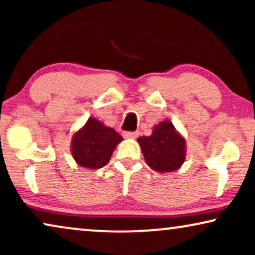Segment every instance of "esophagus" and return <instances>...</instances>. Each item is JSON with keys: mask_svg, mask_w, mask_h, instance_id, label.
<instances>
[{"mask_svg": "<svg viewBox=\"0 0 255 255\" xmlns=\"http://www.w3.org/2000/svg\"><path fill=\"white\" fill-rule=\"evenodd\" d=\"M138 134H139V132H137V131H134V132H124V133H123L124 138H128V139H135V138L138 137Z\"/></svg>", "mask_w": 255, "mask_h": 255, "instance_id": "34e87169", "label": "esophagus"}]
</instances>
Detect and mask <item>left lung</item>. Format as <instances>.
<instances>
[{"mask_svg": "<svg viewBox=\"0 0 255 255\" xmlns=\"http://www.w3.org/2000/svg\"><path fill=\"white\" fill-rule=\"evenodd\" d=\"M137 141L146 163L161 174L177 170L186 160V139L168 120L160 122L151 135H142Z\"/></svg>", "mask_w": 255, "mask_h": 255, "instance_id": "obj_1", "label": "left lung"}]
</instances>
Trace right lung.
Instances as JSON below:
<instances>
[{
  "label": "right lung",
  "mask_w": 255,
  "mask_h": 255,
  "mask_svg": "<svg viewBox=\"0 0 255 255\" xmlns=\"http://www.w3.org/2000/svg\"><path fill=\"white\" fill-rule=\"evenodd\" d=\"M122 135L95 117H89L82 128L74 132L71 153L78 165L88 169L102 168L110 161Z\"/></svg>",
  "instance_id": "obj_1"
}]
</instances>
